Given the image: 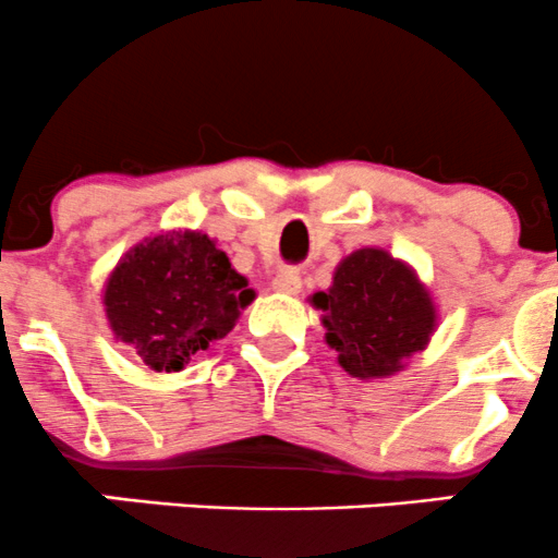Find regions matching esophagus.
Listing matches in <instances>:
<instances>
[{
    "label": "esophagus",
    "instance_id": "esophagus-1",
    "mask_svg": "<svg viewBox=\"0 0 558 558\" xmlns=\"http://www.w3.org/2000/svg\"><path fill=\"white\" fill-rule=\"evenodd\" d=\"M272 289L278 291V294L296 296L299 291H302V278H299V269H294V267L280 269V272L272 278Z\"/></svg>",
    "mask_w": 558,
    "mask_h": 558
}]
</instances>
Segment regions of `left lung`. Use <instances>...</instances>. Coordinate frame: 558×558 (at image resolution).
<instances>
[{"label": "left lung", "mask_w": 558, "mask_h": 558, "mask_svg": "<svg viewBox=\"0 0 558 558\" xmlns=\"http://www.w3.org/2000/svg\"><path fill=\"white\" fill-rule=\"evenodd\" d=\"M320 310L326 344L350 377L383 379L401 372L403 357L427 348L436 304L407 262L383 248L353 251L333 269L328 291L310 296Z\"/></svg>", "instance_id": "1"}]
</instances>
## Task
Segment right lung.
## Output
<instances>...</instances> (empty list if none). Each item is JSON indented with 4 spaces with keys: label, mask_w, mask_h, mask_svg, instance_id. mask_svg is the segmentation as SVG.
Masks as SVG:
<instances>
[{
    "label": "right lung",
    "mask_w": 558,
    "mask_h": 558,
    "mask_svg": "<svg viewBox=\"0 0 558 558\" xmlns=\"http://www.w3.org/2000/svg\"><path fill=\"white\" fill-rule=\"evenodd\" d=\"M248 280L203 232L146 238L111 269L104 307L111 333L155 372H181L225 339L254 302Z\"/></svg>",
    "instance_id": "1"
}]
</instances>
